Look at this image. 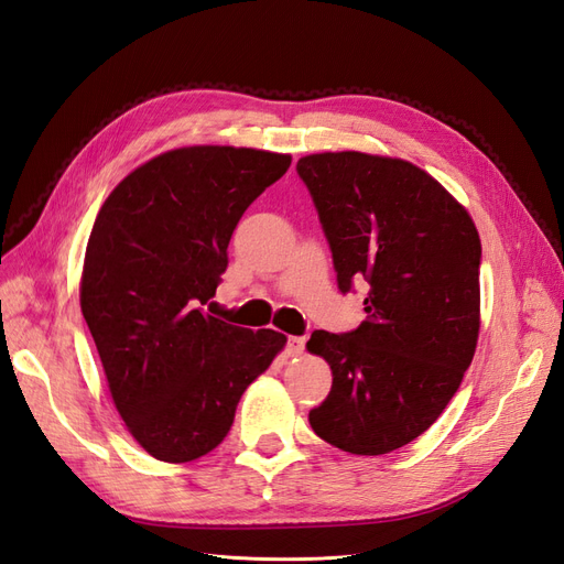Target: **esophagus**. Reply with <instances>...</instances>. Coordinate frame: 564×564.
Instances as JSON below:
<instances>
[{
    "label": "esophagus",
    "instance_id": "obj_1",
    "mask_svg": "<svg viewBox=\"0 0 564 564\" xmlns=\"http://www.w3.org/2000/svg\"><path fill=\"white\" fill-rule=\"evenodd\" d=\"M303 348H305L303 336H289L286 338V355H301Z\"/></svg>",
    "mask_w": 564,
    "mask_h": 564
}]
</instances>
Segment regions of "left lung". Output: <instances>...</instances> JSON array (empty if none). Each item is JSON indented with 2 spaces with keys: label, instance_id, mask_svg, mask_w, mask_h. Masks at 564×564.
Instances as JSON below:
<instances>
[{
  "label": "left lung",
  "instance_id": "8db88e82",
  "mask_svg": "<svg viewBox=\"0 0 564 564\" xmlns=\"http://www.w3.org/2000/svg\"><path fill=\"white\" fill-rule=\"evenodd\" d=\"M327 237L336 282H365L367 319L315 332L308 350L332 367L311 409L329 445L379 456L416 440L445 412L480 332V235L423 169L365 152H322L296 164Z\"/></svg>",
  "mask_w": 564,
  "mask_h": 564
}]
</instances>
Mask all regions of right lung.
Instances as JSON below:
<instances>
[{
  "label": "right lung",
  "instance_id": "obj_1",
  "mask_svg": "<svg viewBox=\"0 0 564 564\" xmlns=\"http://www.w3.org/2000/svg\"><path fill=\"white\" fill-rule=\"evenodd\" d=\"M289 164V155L251 148L169 150L119 183L96 216L82 315L119 416L166 464L218 447L242 392L286 344L284 334L235 327L204 305L242 214Z\"/></svg>",
  "mask_w": 564,
  "mask_h": 564
}]
</instances>
